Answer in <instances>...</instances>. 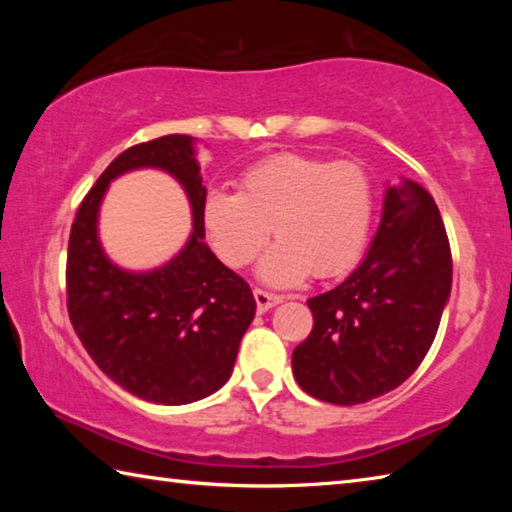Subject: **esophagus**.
<instances>
[{"instance_id": "esophagus-1", "label": "esophagus", "mask_w": 512, "mask_h": 512, "mask_svg": "<svg viewBox=\"0 0 512 512\" xmlns=\"http://www.w3.org/2000/svg\"><path fill=\"white\" fill-rule=\"evenodd\" d=\"M253 296H255V302H257V309L259 311H268L271 307L280 305V302L284 300L282 296H275V293H268L264 289H255Z\"/></svg>"}]
</instances>
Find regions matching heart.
Here are the masks:
<instances>
[{
	"instance_id": "1",
	"label": "heart",
	"mask_w": 512,
	"mask_h": 512,
	"mask_svg": "<svg viewBox=\"0 0 512 512\" xmlns=\"http://www.w3.org/2000/svg\"><path fill=\"white\" fill-rule=\"evenodd\" d=\"M375 216V185L352 160L329 162L309 153L268 155L241 173L237 194L210 192L203 201L207 241L223 264L244 268L268 235L280 239L259 275L275 287L309 271L334 275L357 262Z\"/></svg>"
}]
</instances>
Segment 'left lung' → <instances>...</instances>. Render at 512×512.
<instances>
[{"label": "left lung", "mask_w": 512, "mask_h": 512, "mask_svg": "<svg viewBox=\"0 0 512 512\" xmlns=\"http://www.w3.org/2000/svg\"><path fill=\"white\" fill-rule=\"evenodd\" d=\"M452 291V250L438 205L413 180L388 187L368 255L332 291L309 298L314 329L293 377L316 400L354 406L409 379L436 339Z\"/></svg>", "instance_id": "obj_1"}]
</instances>
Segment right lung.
Segmentation results:
<instances>
[{
	"label": "right lung",
	"instance_id": "add662e5",
	"mask_svg": "<svg viewBox=\"0 0 512 512\" xmlns=\"http://www.w3.org/2000/svg\"><path fill=\"white\" fill-rule=\"evenodd\" d=\"M171 172L190 196L193 237L155 272L112 265L96 235L110 179L133 168ZM201 167L194 137L164 135L119 153L83 198L67 246V311L94 363L124 391L153 404H189L212 395L235 366L241 336L255 318L248 282L205 244Z\"/></svg>",
	"mask_w": 512,
	"mask_h": 512
}]
</instances>
